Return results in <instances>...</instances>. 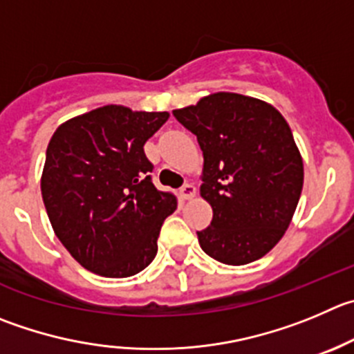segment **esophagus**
Returning <instances> with one entry per match:
<instances>
[{
	"mask_svg": "<svg viewBox=\"0 0 354 354\" xmlns=\"http://www.w3.org/2000/svg\"><path fill=\"white\" fill-rule=\"evenodd\" d=\"M194 193H196V189H194L193 184H184V186L179 189V194L183 200H191V198L194 196Z\"/></svg>",
	"mask_w": 354,
	"mask_h": 354,
	"instance_id": "34e87169",
	"label": "esophagus"
}]
</instances>
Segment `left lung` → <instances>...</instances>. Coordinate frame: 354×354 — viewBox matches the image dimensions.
<instances>
[{"instance_id":"8db88e82","label":"left lung","mask_w":354,"mask_h":354,"mask_svg":"<svg viewBox=\"0 0 354 354\" xmlns=\"http://www.w3.org/2000/svg\"><path fill=\"white\" fill-rule=\"evenodd\" d=\"M174 116L203 151L201 196L214 217L198 231L200 247L222 264L257 261L281 240L301 198L304 167L290 127L269 104L225 92Z\"/></svg>"}]
</instances>
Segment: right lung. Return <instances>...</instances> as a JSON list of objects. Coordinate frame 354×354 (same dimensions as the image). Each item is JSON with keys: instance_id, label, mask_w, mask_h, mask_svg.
<instances>
[{"instance_id": "1", "label": "right lung", "mask_w": 354, "mask_h": 354, "mask_svg": "<svg viewBox=\"0 0 354 354\" xmlns=\"http://www.w3.org/2000/svg\"><path fill=\"white\" fill-rule=\"evenodd\" d=\"M167 120L168 113L104 106L66 121L50 139L46 214L67 252L95 274L127 278L156 257L177 200L154 187L144 144Z\"/></svg>"}]
</instances>
